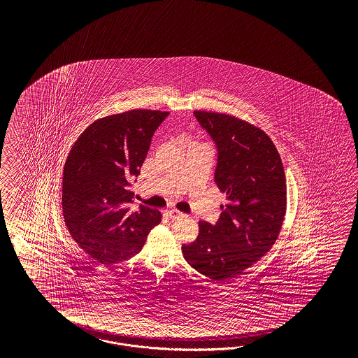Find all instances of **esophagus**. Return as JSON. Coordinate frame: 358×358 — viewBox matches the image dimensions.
<instances>
[{
	"instance_id": "obj_1",
	"label": "esophagus",
	"mask_w": 358,
	"mask_h": 358,
	"mask_svg": "<svg viewBox=\"0 0 358 358\" xmlns=\"http://www.w3.org/2000/svg\"><path fill=\"white\" fill-rule=\"evenodd\" d=\"M165 213H166V215L169 217H185V214H182L181 211H178V210H168V211H165Z\"/></svg>"
}]
</instances>
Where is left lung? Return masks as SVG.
Masks as SVG:
<instances>
[{"label": "left lung", "instance_id": "8db88e82", "mask_svg": "<svg viewBox=\"0 0 358 358\" xmlns=\"http://www.w3.org/2000/svg\"><path fill=\"white\" fill-rule=\"evenodd\" d=\"M195 118L217 147L215 182L228 203L213 227L182 245L186 262L213 281L241 274L265 256L280 236L286 214L281 156L265 131L238 117L195 110Z\"/></svg>", "mask_w": 358, "mask_h": 358}]
</instances>
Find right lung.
<instances>
[{
  "label": "right lung",
  "mask_w": 358,
  "mask_h": 358,
  "mask_svg": "<svg viewBox=\"0 0 358 358\" xmlns=\"http://www.w3.org/2000/svg\"><path fill=\"white\" fill-rule=\"evenodd\" d=\"M169 111L135 108L94 120L68 153L63 217L72 238L102 265L141 252L162 222L156 208H132L130 180L141 173L152 135Z\"/></svg>",
  "instance_id": "add662e5"
}]
</instances>
